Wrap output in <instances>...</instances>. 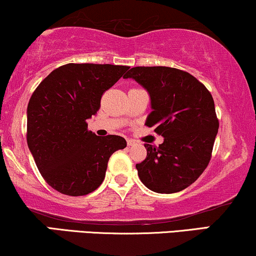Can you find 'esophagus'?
Listing matches in <instances>:
<instances>
[{
	"label": "esophagus",
	"mask_w": 256,
	"mask_h": 256,
	"mask_svg": "<svg viewBox=\"0 0 256 256\" xmlns=\"http://www.w3.org/2000/svg\"><path fill=\"white\" fill-rule=\"evenodd\" d=\"M135 144H136V142H135L134 140H132V138H128V140H127V144H128V147H132V146H134Z\"/></svg>",
	"instance_id": "1"
}]
</instances>
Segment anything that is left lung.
Returning a JSON list of instances; mask_svg holds the SVG:
<instances>
[{
  "instance_id": "1",
  "label": "left lung",
  "mask_w": 256,
  "mask_h": 256,
  "mask_svg": "<svg viewBox=\"0 0 256 256\" xmlns=\"http://www.w3.org/2000/svg\"><path fill=\"white\" fill-rule=\"evenodd\" d=\"M133 78L150 97L147 127L162 135L159 147L144 144L147 156L136 164L140 180L158 194H174L198 179L211 159L218 118L210 91L197 78L166 66H136Z\"/></svg>"
}]
</instances>
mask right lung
<instances>
[{"instance_id": "obj_1", "label": "right lung", "mask_w": 256, "mask_h": 256, "mask_svg": "<svg viewBox=\"0 0 256 256\" xmlns=\"http://www.w3.org/2000/svg\"><path fill=\"white\" fill-rule=\"evenodd\" d=\"M128 66L66 64L53 70L32 94L27 144L47 184L62 194L84 196L106 176L109 158L127 142L118 135L100 138L86 120Z\"/></svg>"}]
</instances>
